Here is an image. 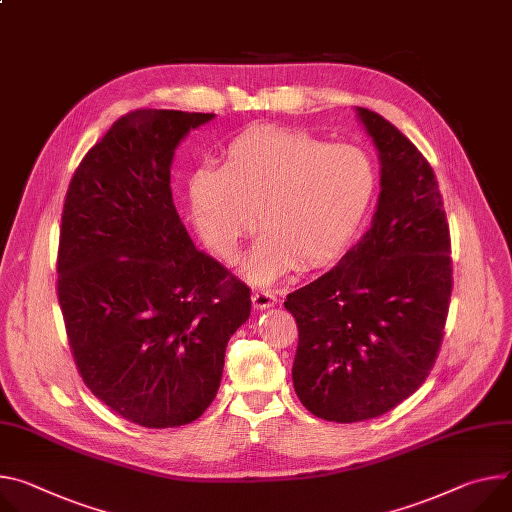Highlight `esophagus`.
<instances>
[{
	"label": "esophagus",
	"instance_id": "34e87169",
	"mask_svg": "<svg viewBox=\"0 0 512 512\" xmlns=\"http://www.w3.org/2000/svg\"><path fill=\"white\" fill-rule=\"evenodd\" d=\"M253 306L257 308V310H263V308H269V306H273L275 302H277V296L271 292V290H267V288H261V290H255L253 292Z\"/></svg>",
	"mask_w": 512,
	"mask_h": 512
}]
</instances>
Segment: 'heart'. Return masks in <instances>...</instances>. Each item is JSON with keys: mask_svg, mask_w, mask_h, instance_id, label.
Here are the masks:
<instances>
[{"mask_svg": "<svg viewBox=\"0 0 512 512\" xmlns=\"http://www.w3.org/2000/svg\"><path fill=\"white\" fill-rule=\"evenodd\" d=\"M188 194L204 241L222 257L257 222L263 232L243 271L267 284L296 263H327L353 241L378 194V169L351 145L253 128L224 149L220 167L192 173Z\"/></svg>", "mask_w": 512, "mask_h": 512, "instance_id": "1", "label": "heart"}]
</instances>
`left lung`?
<instances>
[{
    "mask_svg": "<svg viewBox=\"0 0 512 512\" xmlns=\"http://www.w3.org/2000/svg\"><path fill=\"white\" fill-rule=\"evenodd\" d=\"M357 116L380 153L378 210L333 269L284 302L298 324L294 390L314 416L335 423L382 416L423 386L453 290L433 167L386 118L367 108Z\"/></svg>",
    "mask_w": 512,
    "mask_h": 512,
    "instance_id": "obj_1",
    "label": "left lung"
}]
</instances>
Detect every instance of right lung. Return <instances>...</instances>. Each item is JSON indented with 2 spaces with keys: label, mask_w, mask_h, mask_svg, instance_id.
I'll return each instance as SVG.
<instances>
[{
  "label": "right lung",
  "mask_w": 512,
  "mask_h": 512,
  "mask_svg": "<svg viewBox=\"0 0 512 512\" xmlns=\"http://www.w3.org/2000/svg\"><path fill=\"white\" fill-rule=\"evenodd\" d=\"M214 114L134 110L81 159L61 216L57 296L83 384L126 421L169 429L216 398L251 290L198 251L171 198L175 147Z\"/></svg>",
  "instance_id": "right-lung-1"
}]
</instances>
